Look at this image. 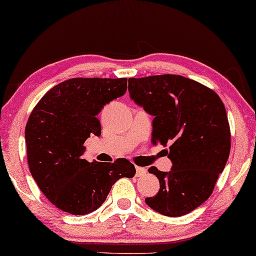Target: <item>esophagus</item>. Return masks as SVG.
I'll return each mask as SVG.
<instances>
[{"instance_id": "obj_1", "label": "esophagus", "mask_w": 256, "mask_h": 256, "mask_svg": "<svg viewBox=\"0 0 256 256\" xmlns=\"http://www.w3.org/2000/svg\"><path fill=\"white\" fill-rule=\"evenodd\" d=\"M136 170L138 176H144V174L147 173V168H142V166H136Z\"/></svg>"}]
</instances>
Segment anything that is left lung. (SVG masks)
I'll list each match as a JSON object with an SVG mask.
<instances>
[{"label":"left lung","instance_id":"left-lung-1","mask_svg":"<svg viewBox=\"0 0 256 256\" xmlns=\"http://www.w3.org/2000/svg\"><path fill=\"white\" fill-rule=\"evenodd\" d=\"M131 98L154 116L152 141L168 146L170 172H148L160 180V190L144 200L166 216L192 212L212 194L229 158L228 116L216 92L180 75L128 78Z\"/></svg>","mask_w":256,"mask_h":256}]
</instances>
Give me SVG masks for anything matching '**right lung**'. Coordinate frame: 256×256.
<instances>
[{
  "label": "right lung",
  "instance_id": "right-lung-1",
  "mask_svg": "<svg viewBox=\"0 0 256 256\" xmlns=\"http://www.w3.org/2000/svg\"><path fill=\"white\" fill-rule=\"evenodd\" d=\"M126 90L128 78L76 77L48 90L32 110L25 128L27 163L40 192L56 208L74 216L91 213L117 180L136 176L126 158L114 163L83 158L85 140L101 134L96 115Z\"/></svg>",
  "mask_w": 256,
  "mask_h": 256
}]
</instances>
